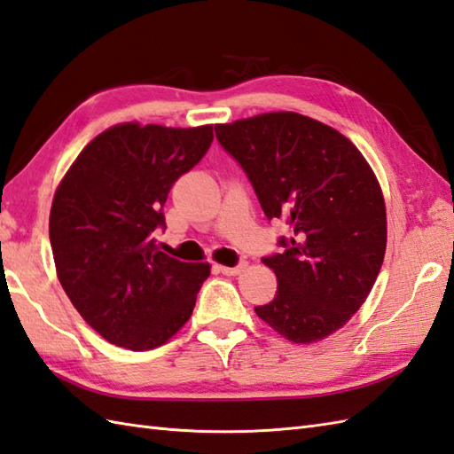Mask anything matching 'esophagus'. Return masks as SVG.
I'll list each match as a JSON object with an SVG mask.
<instances>
[{
    "label": "esophagus",
    "instance_id": "esophagus-1",
    "mask_svg": "<svg viewBox=\"0 0 454 454\" xmlns=\"http://www.w3.org/2000/svg\"><path fill=\"white\" fill-rule=\"evenodd\" d=\"M245 268H247V262H239V264L233 266V268H229V266H217V270H219L223 276H237V274H240V271H243Z\"/></svg>",
    "mask_w": 454,
    "mask_h": 454
}]
</instances>
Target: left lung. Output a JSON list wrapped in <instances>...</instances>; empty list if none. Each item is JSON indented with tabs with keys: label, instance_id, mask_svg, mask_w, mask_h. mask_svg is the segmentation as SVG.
Wrapping results in <instances>:
<instances>
[{
	"label": "left lung",
	"instance_id": "obj_1",
	"mask_svg": "<svg viewBox=\"0 0 454 454\" xmlns=\"http://www.w3.org/2000/svg\"><path fill=\"white\" fill-rule=\"evenodd\" d=\"M215 137L245 170L264 215L289 229L279 253L262 258L278 291L256 315L295 344L325 340L365 303L385 258L375 175L346 136L303 114L219 124Z\"/></svg>",
	"mask_w": 454,
	"mask_h": 454
}]
</instances>
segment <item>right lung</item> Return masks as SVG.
I'll list each match as a JSON object with an SVG mask.
<instances>
[{
    "mask_svg": "<svg viewBox=\"0 0 454 454\" xmlns=\"http://www.w3.org/2000/svg\"><path fill=\"white\" fill-rule=\"evenodd\" d=\"M214 142V128L120 124L90 142L50 211L58 279L69 301L110 344L163 346L184 326L209 264L157 248L163 206L176 180Z\"/></svg>",
    "mask_w": 454,
    "mask_h": 454,
    "instance_id": "1",
    "label": "right lung"
}]
</instances>
